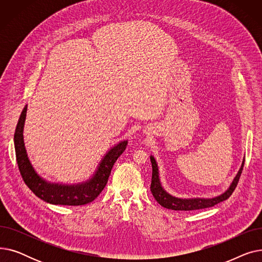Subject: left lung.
Segmentation results:
<instances>
[{
	"instance_id": "obj_1",
	"label": "left lung",
	"mask_w": 262,
	"mask_h": 262,
	"mask_svg": "<svg viewBox=\"0 0 262 262\" xmlns=\"http://www.w3.org/2000/svg\"><path fill=\"white\" fill-rule=\"evenodd\" d=\"M149 158H150V162H152V169H153L152 183H150V192H152L153 196L162 206V207L172 209V210H180V211H190V210L209 208V207H213L214 205L219 203L227 200L232 194L233 190L236 189L243 170V166H244V159H243L241 168L238 171L236 177L233 178V181L230 184L229 188L220 195L214 198H209V199L208 198H183V196L174 195L172 192L168 191L167 188L162 185L156 159L152 155H150Z\"/></svg>"
}]
</instances>
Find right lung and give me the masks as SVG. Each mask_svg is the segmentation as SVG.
<instances>
[{
    "label": "right lung",
    "mask_w": 262,
    "mask_h": 262,
    "mask_svg": "<svg viewBox=\"0 0 262 262\" xmlns=\"http://www.w3.org/2000/svg\"><path fill=\"white\" fill-rule=\"evenodd\" d=\"M26 110L27 105L22 110L13 137L19 171L26 186L34 192L36 196L54 205L79 206L94 201L105 188L115 162L127 146V140L121 141L108 150L89 180L70 185L51 183L37 174L27 157L23 141Z\"/></svg>",
    "instance_id": "right-lung-1"
}]
</instances>
